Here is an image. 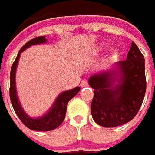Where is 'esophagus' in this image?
I'll return each mask as SVG.
<instances>
[{"mask_svg": "<svg viewBox=\"0 0 155 155\" xmlns=\"http://www.w3.org/2000/svg\"><path fill=\"white\" fill-rule=\"evenodd\" d=\"M80 86L82 87H85L88 86V83H87V80H83L81 83H80Z\"/></svg>", "mask_w": 155, "mask_h": 155, "instance_id": "obj_1", "label": "esophagus"}]
</instances>
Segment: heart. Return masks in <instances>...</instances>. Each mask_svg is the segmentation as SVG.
Returning a JSON list of instances; mask_svg holds the SVG:
<instances>
[{
    "label": "heart",
    "mask_w": 155,
    "mask_h": 155,
    "mask_svg": "<svg viewBox=\"0 0 155 155\" xmlns=\"http://www.w3.org/2000/svg\"><path fill=\"white\" fill-rule=\"evenodd\" d=\"M106 48H107V45L105 44V43H100V44H98L97 46L95 47V48H94V52H95V53L103 52ZM117 53H118L117 50H116V49H114V50L112 51V58H114V57H116Z\"/></svg>",
    "instance_id": "obj_1"
}]
</instances>
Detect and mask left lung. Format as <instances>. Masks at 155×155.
<instances>
[{
    "label": "left lung",
    "mask_w": 155,
    "mask_h": 155,
    "mask_svg": "<svg viewBox=\"0 0 155 155\" xmlns=\"http://www.w3.org/2000/svg\"><path fill=\"white\" fill-rule=\"evenodd\" d=\"M144 58L132 41L125 61L89 78L93 88L91 114L97 124L113 128L124 124L135 117L146 92Z\"/></svg>",
    "instance_id": "1"
}]
</instances>
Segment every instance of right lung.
<instances>
[{"label":"right lung","mask_w":155,"mask_h":155,"mask_svg":"<svg viewBox=\"0 0 155 155\" xmlns=\"http://www.w3.org/2000/svg\"><path fill=\"white\" fill-rule=\"evenodd\" d=\"M46 42H47V39L45 36L36 37L27 41L21 48L11 69L10 98L13 108L16 112V115L18 116V118L25 124V126H27V128L31 130H36V131H51L58 128L65 118L67 105L68 104L69 100H71L72 97H75L80 91V87H76L75 88L66 90L62 93H59L57 98L55 99L54 103L50 107V109L46 114L37 118L31 117L24 111L21 104L20 103L16 87V72L19 62L20 56L21 53L25 51L27 48H30L33 45L43 44Z\"/></svg>","instance_id":"add662e5"}]
</instances>
